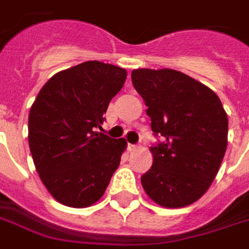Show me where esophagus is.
I'll use <instances>...</instances> for the list:
<instances>
[{"label":"esophagus","mask_w":249,"mask_h":249,"mask_svg":"<svg viewBox=\"0 0 249 249\" xmlns=\"http://www.w3.org/2000/svg\"><path fill=\"white\" fill-rule=\"evenodd\" d=\"M136 148H138V145L136 144H127V149H128V151H135Z\"/></svg>","instance_id":"esophagus-1"}]
</instances>
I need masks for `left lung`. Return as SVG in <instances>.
Here are the masks:
<instances>
[{"mask_svg":"<svg viewBox=\"0 0 249 249\" xmlns=\"http://www.w3.org/2000/svg\"><path fill=\"white\" fill-rule=\"evenodd\" d=\"M136 91L148 106L153 164L142 176L148 197L164 207H184L206 193L227 148L229 119L210 88L173 69H135Z\"/></svg>","mask_w":249,"mask_h":249,"instance_id":"left-lung-1","label":"left lung"}]
</instances>
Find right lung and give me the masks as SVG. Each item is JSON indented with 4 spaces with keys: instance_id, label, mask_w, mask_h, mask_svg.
Here are the masks:
<instances>
[{
    "instance_id": "add662e5",
    "label": "right lung",
    "mask_w": 249,
    "mask_h": 249,
    "mask_svg": "<svg viewBox=\"0 0 249 249\" xmlns=\"http://www.w3.org/2000/svg\"><path fill=\"white\" fill-rule=\"evenodd\" d=\"M126 69L85 61L52 76L29 115V144L40 180L56 201L71 207L97 202L126 148L124 139L98 131Z\"/></svg>"
}]
</instances>
